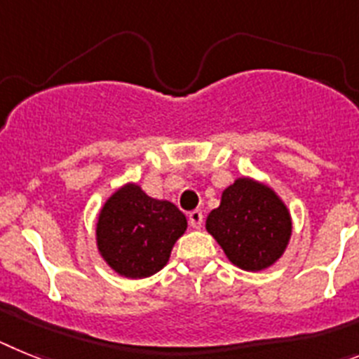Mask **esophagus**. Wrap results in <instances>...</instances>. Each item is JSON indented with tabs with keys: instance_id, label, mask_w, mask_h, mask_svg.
<instances>
[{
	"instance_id": "1",
	"label": "esophagus",
	"mask_w": 359,
	"mask_h": 359,
	"mask_svg": "<svg viewBox=\"0 0 359 359\" xmlns=\"http://www.w3.org/2000/svg\"><path fill=\"white\" fill-rule=\"evenodd\" d=\"M188 220H189V226L198 229V227L202 226V222H204V215H202L201 210H195L188 215Z\"/></svg>"
}]
</instances>
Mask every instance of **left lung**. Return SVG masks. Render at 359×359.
Instances as JSON below:
<instances>
[{
  "mask_svg": "<svg viewBox=\"0 0 359 359\" xmlns=\"http://www.w3.org/2000/svg\"><path fill=\"white\" fill-rule=\"evenodd\" d=\"M229 260L245 271H262L282 257L291 236V215L271 188L238 179L222 193L205 220Z\"/></svg>",
  "mask_w": 359,
  "mask_h": 359,
  "instance_id": "left-lung-1",
  "label": "left lung"
}]
</instances>
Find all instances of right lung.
I'll return each mask as SVG.
<instances>
[{
	"label": "right lung",
	"instance_id": "obj_1",
	"mask_svg": "<svg viewBox=\"0 0 359 359\" xmlns=\"http://www.w3.org/2000/svg\"><path fill=\"white\" fill-rule=\"evenodd\" d=\"M186 227V217L175 204L126 184L101 210L97 248L114 271L126 278H146L166 266Z\"/></svg>",
	"mask_w": 359,
	"mask_h": 359
}]
</instances>
